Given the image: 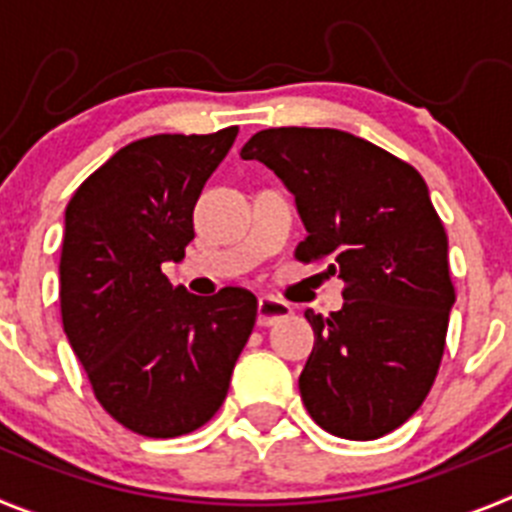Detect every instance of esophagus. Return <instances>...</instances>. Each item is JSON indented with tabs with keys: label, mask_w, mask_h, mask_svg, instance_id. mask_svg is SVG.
Segmentation results:
<instances>
[{
	"label": "esophagus",
	"mask_w": 512,
	"mask_h": 512,
	"mask_svg": "<svg viewBox=\"0 0 512 512\" xmlns=\"http://www.w3.org/2000/svg\"><path fill=\"white\" fill-rule=\"evenodd\" d=\"M292 315V307L287 302L277 300V297H261L259 307H256V323L259 325H274L277 320L289 318Z\"/></svg>",
	"instance_id": "obj_1"
}]
</instances>
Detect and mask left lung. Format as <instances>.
<instances>
[{"instance_id": "obj_1", "label": "left lung", "mask_w": 512, "mask_h": 512, "mask_svg": "<svg viewBox=\"0 0 512 512\" xmlns=\"http://www.w3.org/2000/svg\"><path fill=\"white\" fill-rule=\"evenodd\" d=\"M295 194L300 261L346 282L315 330L300 395L333 436L372 441L423 405L438 374L454 287L449 238L423 176L364 138L333 128H269L241 148Z\"/></svg>"}]
</instances>
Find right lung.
I'll use <instances>...</instances> for the list:
<instances>
[{"instance_id":"right-lung-1","label":"right lung","mask_w":512,"mask_h":512,"mask_svg":"<svg viewBox=\"0 0 512 512\" xmlns=\"http://www.w3.org/2000/svg\"><path fill=\"white\" fill-rule=\"evenodd\" d=\"M238 128L128 143L66 207L63 333L117 423L148 438L205 425L223 405L256 323V297L174 287L161 266L184 259L202 187Z\"/></svg>"}]
</instances>
